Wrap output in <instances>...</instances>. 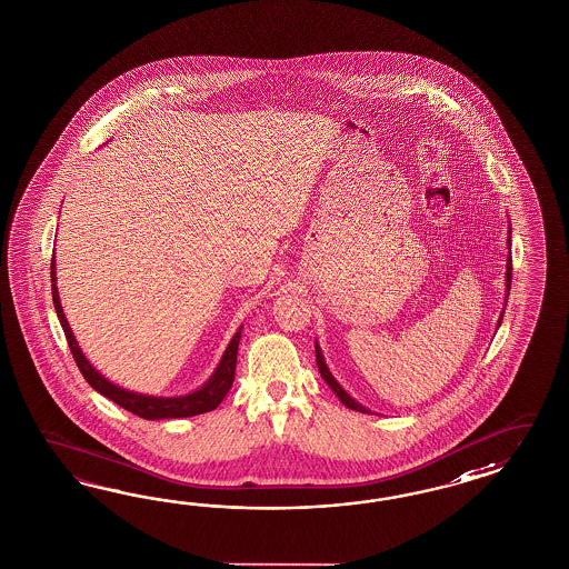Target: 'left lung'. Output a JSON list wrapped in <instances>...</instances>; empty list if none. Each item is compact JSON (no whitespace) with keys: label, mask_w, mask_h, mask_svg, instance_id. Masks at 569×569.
Wrapping results in <instances>:
<instances>
[{"label":"left lung","mask_w":569,"mask_h":569,"mask_svg":"<svg viewBox=\"0 0 569 569\" xmlns=\"http://www.w3.org/2000/svg\"><path fill=\"white\" fill-rule=\"evenodd\" d=\"M507 241L511 244V224H509V230H507ZM511 253V251H509ZM507 270H505V303L503 309H501V316H499V322H497V330H499V326H501V320H503L505 306H507V297H509V289H511V256H507V266H505ZM316 361H318V370H320V376L325 378L326 385L332 389V392L339 397V401H341L342 406L349 407V409H353V411H361V413H372L368 407L361 406L358 403L347 390L342 389L341 385H339V380L332 376V372L328 370V366H326L325 356H322V349H320V345L316 341Z\"/></svg>","instance_id":"left-lung-1"}]
</instances>
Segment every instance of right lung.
Segmentation results:
<instances>
[{"instance_id":"1","label":"right lung","mask_w":569,"mask_h":569,"mask_svg":"<svg viewBox=\"0 0 569 569\" xmlns=\"http://www.w3.org/2000/svg\"><path fill=\"white\" fill-rule=\"evenodd\" d=\"M51 297H53V308L58 313V320L64 328L66 341L72 351V358L77 361L84 380L98 390L99 395L108 397L110 401H114L116 406L124 407L127 411L143 418V420H174V418H191V416L206 413V411H211L220 406L232 387L234 370H237V351H239L243 326H239V330L234 332V337L230 339L222 358L218 361L216 370L199 389L191 390L187 395L160 397V395H146V392H134V390L118 387L114 382H110L103 373H99L93 368V363L82 353L79 342L74 339V332L66 320L62 303H60V295L56 287V260L51 261Z\"/></svg>"}]
</instances>
